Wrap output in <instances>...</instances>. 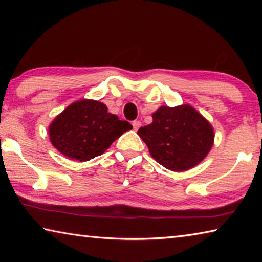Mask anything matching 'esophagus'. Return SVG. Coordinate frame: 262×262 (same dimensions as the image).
I'll use <instances>...</instances> for the list:
<instances>
[{
  "label": "esophagus",
  "mask_w": 262,
  "mask_h": 262,
  "mask_svg": "<svg viewBox=\"0 0 262 262\" xmlns=\"http://www.w3.org/2000/svg\"><path fill=\"white\" fill-rule=\"evenodd\" d=\"M132 125H133V128H134V130H137L141 127V122L139 120H135V121H133Z\"/></svg>",
  "instance_id": "1"
}]
</instances>
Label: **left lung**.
I'll use <instances>...</instances> for the list:
<instances>
[{"instance_id": "1", "label": "left lung", "mask_w": 262, "mask_h": 262, "mask_svg": "<svg viewBox=\"0 0 262 262\" xmlns=\"http://www.w3.org/2000/svg\"><path fill=\"white\" fill-rule=\"evenodd\" d=\"M137 134L154 159L167 170L184 172L196 166L214 145L211 123L188 104L161 106L152 113V122Z\"/></svg>"}]
</instances>
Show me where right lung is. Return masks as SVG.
Masks as SVG:
<instances>
[{
  "instance_id": "1",
  "label": "right lung",
  "mask_w": 262,
  "mask_h": 262,
  "mask_svg": "<svg viewBox=\"0 0 262 262\" xmlns=\"http://www.w3.org/2000/svg\"><path fill=\"white\" fill-rule=\"evenodd\" d=\"M128 121L108 113L107 106L94 99L70 104L48 127L53 147L63 156L86 162L104 154L123 133L132 129Z\"/></svg>"
}]
</instances>
